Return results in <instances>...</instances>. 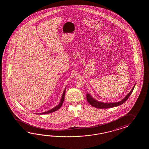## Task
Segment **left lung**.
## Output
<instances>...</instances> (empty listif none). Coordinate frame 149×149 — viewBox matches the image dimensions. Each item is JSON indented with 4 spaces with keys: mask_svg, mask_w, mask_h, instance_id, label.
Segmentation results:
<instances>
[{
    "mask_svg": "<svg viewBox=\"0 0 149 149\" xmlns=\"http://www.w3.org/2000/svg\"><path fill=\"white\" fill-rule=\"evenodd\" d=\"M135 85L134 86L133 88L132 89L131 91L128 93V94L126 96L123 98L121 101L118 102H115V103H103V102H100L97 101L96 100H95V99L92 97L91 95L89 94H87L86 95V97H87V100L90 104L92 105L93 107H95L97 109H108V108H112L115 107H117L119 105L123 104L130 97V95H131V94L132 93L134 88L135 87Z\"/></svg>",
    "mask_w": 149,
    "mask_h": 149,
    "instance_id": "left-lung-1",
    "label": "left lung"
}]
</instances>
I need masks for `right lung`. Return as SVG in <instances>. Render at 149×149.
<instances>
[{
	"mask_svg": "<svg viewBox=\"0 0 149 149\" xmlns=\"http://www.w3.org/2000/svg\"><path fill=\"white\" fill-rule=\"evenodd\" d=\"M65 90L64 91L63 93V95H62V98H61V101L60 102V103H59L57 105L56 107H55V108H53V109H51V110H49V111H47V112H43V113H38V114H48V113H52V112H55V111H57V110H58V109L61 107L63 103L64 99V95H65Z\"/></svg>",
	"mask_w": 149,
	"mask_h": 149,
	"instance_id": "1",
	"label": "right lung"
}]
</instances>
